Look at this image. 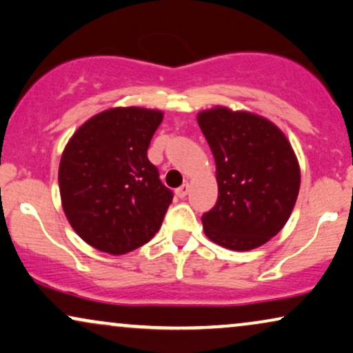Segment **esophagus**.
<instances>
[{
    "label": "esophagus",
    "mask_w": 353,
    "mask_h": 353,
    "mask_svg": "<svg viewBox=\"0 0 353 353\" xmlns=\"http://www.w3.org/2000/svg\"><path fill=\"white\" fill-rule=\"evenodd\" d=\"M189 189H190V185L185 182V184H182V185L179 187V189H176V195H177V197H179V199H184L185 195L189 194Z\"/></svg>",
    "instance_id": "1"
}]
</instances>
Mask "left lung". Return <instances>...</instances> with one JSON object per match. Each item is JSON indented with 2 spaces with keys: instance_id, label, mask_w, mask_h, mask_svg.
Wrapping results in <instances>:
<instances>
[{
  "instance_id": "1",
  "label": "left lung",
  "mask_w": 353,
  "mask_h": 353,
  "mask_svg": "<svg viewBox=\"0 0 353 353\" xmlns=\"http://www.w3.org/2000/svg\"><path fill=\"white\" fill-rule=\"evenodd\" d=\"M216 164L218 200L203 231L231 251H249L283 228L300 190L292 145L274 123L226 107L197 115Z\"/></svg>"
}]
</instances>
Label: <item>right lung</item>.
<instances>
[{
  "label": "right lung",
  "mask_w": 353,
  "mask_h": 353,
  "mask_svg": "<svg viewBox=\"0 0 353 353\" xmlns=\"http://www.w3.org/2000/svg\"><path fill=\"white\" fill-rule=\"evenodd\" d=\"M161 120L159 110L109 109L83 123L61 154L65 215L102 252H130L161 228L174 195L146 156Z\"/></svg>",
  "instance_id": "obj_1"
}]
</instances>
